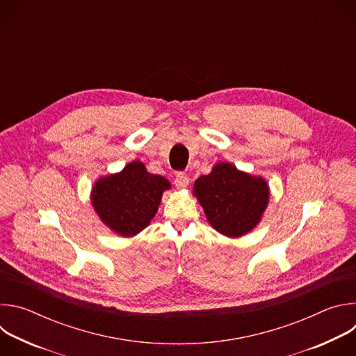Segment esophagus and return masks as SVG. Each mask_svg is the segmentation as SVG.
<instances>
[{"label":"esophagus","instance_id":"1","mask_svg":"<svg viewBox=\"0 0 356 356\" xmlns=\"http://www.w3.org/2000/svg\"><path fill=\"white\" fill-rule=\"evenodd\" d=\"M175 184L179 190H183L188 186V177L184 173H177L176 179H175Z\"/></svg>","mask_w":356,"mask_h":356}]
</instances>
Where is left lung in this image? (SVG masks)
I'll return each instance as SVG.
<instances>
[{"mask_svg": "<svg viewBox=\"0 0 356 356\" xmlns=\"http://www.w3.org/2000/svg\"><path fill=\"white\" fill-rule=\"evenodd\" d=\"M193 195L217 232L241 238L261 222L270 188L262 176H252L229 162H218L209 175L194 181Z\"/></svg>", "mask_w": 356, "mask_h": 356, "instance_id": "left-lung-1", "label": "left lung"}]
</instances>
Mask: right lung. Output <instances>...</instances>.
Wrapping results in <instances>:
<instances>
[{
    "mask_svg": "<svg viewBox=\"0 0 356 356\" xmlns=\"http://www.w3.org/2000/svg\"><path fill=\"white\" fill-rule=\"evenodd\" d=\"M172 184L132 161L118 173L98 177L91 187V206L107 228L122 238L143 231L159 210L162 195Z\"/></svg>",
    "mask_w": 356,
    "mask_h": 356,
    "instance_id": "add662e5",
    "label": "right lung"
}]
</instances>
